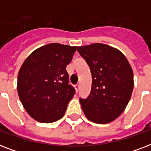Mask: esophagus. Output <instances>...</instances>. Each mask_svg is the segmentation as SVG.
<instances>
[{
    "instance_id": "esophagus-1",
    "label": "esophagus",
    "mask_w": 151,
    "mask_h": 151,
    "mask_svg": "<svg viewBox=\"0 0 151 151\" xmlns=\"http://www.w3.org/2000/svg\"><path fill=\"white\" fill-rule=\"evenodd\" d=\"M74 87H75V89H76V92H78V91H79V88H80V85H75V86H74Z\"/></svg>"
}]
</instances>
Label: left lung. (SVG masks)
Segmentation results:
<instances>
[{
    "mask_svg": "<svg viewBox=\"0 0 151 151\" xmlns=\"http://www.w3.org/2000/svg\"><path fill=\"white\" fill-rule=\"evenodd\" d=\"M89 66L92 83L86 99L80 98L85 117L97 124L113 122L128 105L134 87L133 72L122 52L105 44L77 48Z\"/></svg>",
    "mask_w": 151,
    "mask_h": 151,
    "instance_id": "obj_1",
    "label": "left lung"
}]
</instances>
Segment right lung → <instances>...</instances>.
Here are the masks:
<instances>
[{
  "label": "right lung",
  "instance_id": "obj_1",
  "mask_svg": "<svg viewBox=\"0 0 151 151\" xmlns=\"http://www.w3.org/2000/svg\"><path fill=\"white\" fill-rule=\"evenodd\" d=\"M77 47L52 43L32 52L18 74L17 91L27 112L42 123L63 117L75 89L69 84L66 67Z\"/></svg>",
  "mask_w": 151,
  "mask_h": 151
}]
</instances>
